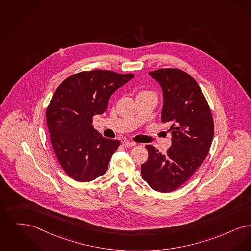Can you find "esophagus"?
I'll return each instance as SVG.
<instances>
[{
	"label": "esophagus",
	"mask_w": 251,
	"mask_h": 251,
	"mask_svg": "<svg viewBox=\"0 0 251 251\" xmlns=\"http://www.w3.org/2000/svg\"><path fill=\"white\" fill-rule=\"evenodd\" d=\"M122 143H123V145L126 146V147H133V146L136 145L135 142H129V141H124Z\"/></svg>",
	"instance_id": "1"
}]
</instances>
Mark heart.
Segmentation results:
<instances>
[{
    "mask_svg": "<svg viewBox=\"0 0 251 251\" xmlns=\"http://www.w3.org/2000/svg\"><path fill=\"white\" fill-rule=\"evenodd\" d=\"M144 95H154V94H153V92L149 91V90H142L138 94V96H144Z\"/></svg>",
    "mask_w": 251,
    "mask_h": 251,
    "instance_id": "1",
    "label": "heart"
}]
</instances>
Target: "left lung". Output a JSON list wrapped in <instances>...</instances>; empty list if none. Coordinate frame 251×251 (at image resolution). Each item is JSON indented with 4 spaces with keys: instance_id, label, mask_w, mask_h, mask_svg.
<instances>
[{
    "instance_id": "1",
    "label": "left lung",
    "mask_w": 251,
    "mask_h": 251,
    "mask_svg": "<svg viewBox=\"0 0 251 251\" xmlns=\"http://www.w3.org/2000/svg\"><path fill=\"white\" fill-rule=\"evenodd\" d=\"M163 90L161 121L170 126L172 146L166 153L146 145L142 179L153 190L172 192L184 185L204 161L214 137L211 109L196 80L178 68L151 71Z\"/></svg>"
}]
</instances>
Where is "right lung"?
Segmentation results:
<instances>
[{"instance_id":"add662e5","label":"right lung","mask_w":251,"mask_h":251,"mask_svg":"<svg viewBox=\"0 0 251 251\" xmlns=\"http://www.w3.org/2000/svg\"><path fill=\"white\" fill-rule=\"evenodd\" d=\"M133 77L95 69L68 76L56 89L46 110L47 125L57 159L72 179L90 182L106 173L120 141L96 130L93 116L104 113L110 96Z\"/></svg>"}]
</instances>
